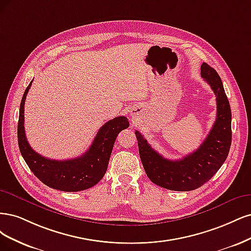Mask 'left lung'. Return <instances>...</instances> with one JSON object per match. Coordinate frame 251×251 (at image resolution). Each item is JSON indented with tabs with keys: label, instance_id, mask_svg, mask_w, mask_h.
<instances>
[{
	"label": "left lung",
	"instance_id": "obj_1",
	"mask_svg": "<svg viewBox=\"0 0 251 251\" xmlns=\"http://www.w3.org/2000/svg\"><path fill=\"white\" fill-rule=\"evenodd\" d=\"M201 77L216 95L217 118L200 147L178 160H170L152 149L144 136L135 131L140 157L149 179L171 191H192L208 181L221 168L231 144V110L220 76L203 62Z\"/></svg>",
	"mask_w": 251,
	"mask_h": 251
}]
</instances>
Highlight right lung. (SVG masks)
Masks as SVG:
<instances>
[{
    "label": "right lung",
    "mask_w": 251,
    "mask_h": 251,
    "mask_svg": "<svg viewBox=\"0 0 251 251\" xmlns=\"http://www.w3.org/2000/svg\"><path fill=\"white\" fill-rule=\"evenodd\" d=\"M32 82L33 80L24 93L20 106L18 141L22 156L37 178L52 189L79 192L94 187L105 175L117 136L129 127L128 119L117 117L105 123L99 129L92 146L81 156L67 160L46 158L31 148L24 127V106Z\"/></svg>",
    "instance_id": "add662e5"
}]
</instances>
